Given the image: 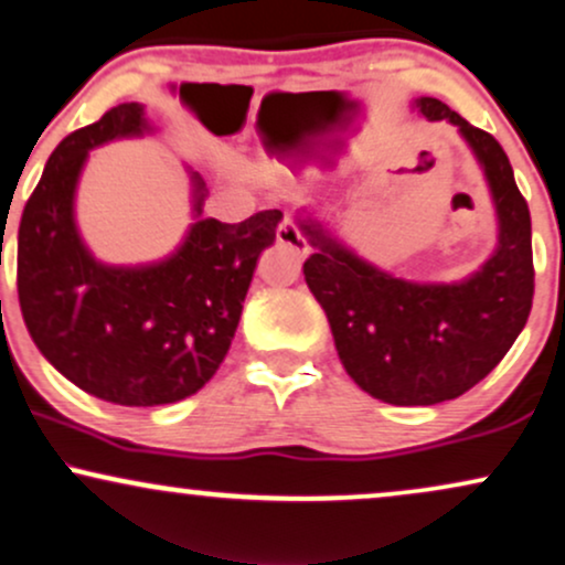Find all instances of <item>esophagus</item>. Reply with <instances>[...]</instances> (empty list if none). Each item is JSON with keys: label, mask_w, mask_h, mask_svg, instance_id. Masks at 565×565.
Instances as JSON below:
<instances>
[{"label": "esophagus", "mask_w": 565, "mask_h": 565, "mask_svg": "<svg viewBox=\"0 0 565 565\" xmlns=\"http://www.w3.org/2000/svg\"><path fill=\"white\" fill-rule=\"evenodd\" d=\"M276 239H278V245H284V247L295 249L297 255H307V253H310V242H307L305 234L299 232L297 221L291 218V216H287V218L281 221V224H278V230H276Z\"/></svg>", "instance_id": "esophagus-1"}]
</instances>
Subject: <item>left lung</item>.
I'll use <instances>...</instances> for the list:
<instances>
[{
  "mask_svg": "<svg viewBox=\"0 0 565 565\" xmlns=\"http://www.w3.org/2000/svg\"><path fill=\"white\" fill-rule=\"evenodd\" d=\"M417 106L433 122L459 127L488 177L501 234L482 270L461 284H412L356 258L318 221L299 224L316 249L305 281L326 310L341 365L362 391L394 406L467 394L513 347L534 297L530 205L501 142L438 98Z\"/></svg>",
  "mask_w": 565,
  "mask_h": 565,
  "instance_id": "left-lung-1",
  "label": "left lung"
}]
</instances>
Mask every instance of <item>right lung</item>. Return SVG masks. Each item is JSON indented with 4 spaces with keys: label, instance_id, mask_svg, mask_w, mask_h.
<instances>
[{
    "label": "right lung",
    "instance_id": "add662e5",
    "mask_svg": "<svg viewBox=\"0 0 565 565\" xmlns=\"http://www.w3.org/2000/svg\"><path fill=\"white\" fill-rule=\"evenodd\" d=\"M142 130V106L119 104L70 132L49 156L18 232V299L35 347L85 394L122 406L182 402L216 375L284 216L274 209L239 224L203 218L205 182L192 174L198 221L169 260L96 263L75 230L77 177L90 148Z\"/></svg>",
    "mask_w": 565,
    "mask_h": 565
}]
</instances>
